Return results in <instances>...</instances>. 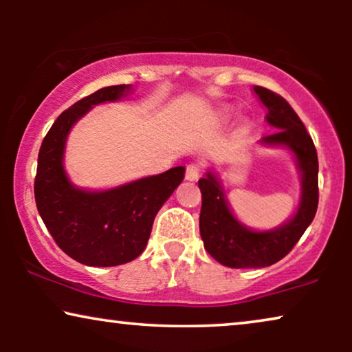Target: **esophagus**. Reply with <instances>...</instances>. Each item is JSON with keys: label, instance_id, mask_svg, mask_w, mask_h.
<instances>
[{"label": "esophagus", "instance_id": "34e87169", "mask_svg": "<svg viewBox=\"0 0 352 352\" xmlns=\"http://www.w3.org/2000/svg\"><path fill=\"white\" fill-rule=\"evenodd\" d=\"M200 173H201V165H199V163H190V165H187L186 168V179L197 181L199 179Z\"/></svg>", "mask_w": 352, "mask_h": 352}]
</instances>
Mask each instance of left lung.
Returning <instances> with one entry per match:
<instances>
[{"label":"left lung","instance_id":"obj_1","mask_svg":"<svg viewBox=\"0 0 352 352\" xmlns=\"http://www.w3.org/2000/svg\"><path fill=\"white\" fill-rule=\"evenodd\" d=\"M254 93L267 109L266 122L277 131L261 139L267 146H285L296 158L301 173V200L290 221L272 230L248 229L230 211L221 182L213 173L199 181L201 192L200 235L205 250L228 267H266L292 252L319 204V162L314 142L292 105L274 91L254 86Z\"/></svg>","mask_w":352,"mask_h":352}]
</instances>
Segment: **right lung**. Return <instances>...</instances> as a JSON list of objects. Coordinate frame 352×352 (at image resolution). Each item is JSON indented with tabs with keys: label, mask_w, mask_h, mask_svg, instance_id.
Instances as JSON below:
<instances>
[{
	"label": "right lung",
	"mask_w": 352,
	"mask_h": 352,
	"mask_svg": "<svg viewBox=\"0 0 352 352\" xmlns=\"http://www.w3.org/2000/svg\"><path fill=\"white\" fill-rule=\"evenodd\" d=\"M129 91V85L107 86L75 102L57 117L38 153V213L62 252L86 266L110 267L136 259L146 248L158 210L184 179V166H176L91 192L78 189L67 177L64 151L72 126L94 105L113 102Z\"/></svg>",
	"instance_id": "1"
}]
</instances>
